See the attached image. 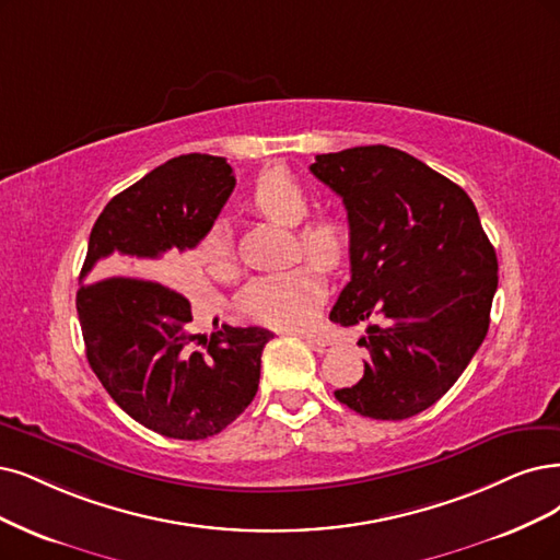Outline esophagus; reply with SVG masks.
Segmentation results:
<instances>
[{"label":"esophagus","instance_id":"1","mask_svg":"<svg viewBox=\"0 0 560 560\" xmlns=\"http://www.w3.org/2000/svg\"><path fill=\"white\" fill-rule=\"evenodd\" d=\"M302 341L312 346L316 353H327V350H332V341L320 335H302Z\"/></svg>","mask_w":560,"mask_h":560}]
</instances>
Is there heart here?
Here are the masks:
<instances>
[{
	"mask_svg": "<svg viewBox=\"0 0 560 560\" xmlns=\"http://www.w3.org/2000/svg\"><path fill=\"white\" fill-rule=\"evenodd\" d=\"M252 205L267 219L283 225L298 226L300 248L327 269H337L350 254V225L337 214H308L306 186L285 168H267L258 175L252 189ZM198 260L217 277H231L235 272V246L231 231L223 223L212 225L200 240ZM327 298V283L315 262H300L256 277L244 288L242 308L248 318L258 323L298 329L312 323Z\"/></svg>",
	"mask_w": 560,
	"mask_h": 560,
	"instance_id": "1",
	"label": "heart"
}]
</instances>
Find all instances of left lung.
Wrapping results in <instances>:
<instances>
[{"label":"left lung","instance_id":"obj_1","mask_svg":"<svg viewBox=\"0 0 560 560\" xmlns=\"http://www.w3.org/2000/svg\"><path fill=\"white\" fill-rule=\"evenodd\" d=\"M312 173L341 196L350 281L329 312L366 325L369 362L337 389L350 410L406 420L457 383L487 337L499 260L468 194L387 144L318 154Z\"/></svg>","mask_w":560,"mask_h":560}]
</instances>
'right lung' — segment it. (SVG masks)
Returning a JSON list of instances; mask_svg holds the SVG:
<instances>
[{"label": "right lung", "mask_w": 560, "mask_h": 560, "mask_svg": "<svg viewBox=\"0 0 560 560\" xmlns=\"http://www.w3.org/2000/svg\"><path fill=\"white\" fill-rule=\"evenodd\" d=\"M233 189L223 156L165 161L106 205L80 272L75 308L92 371L127 416L168 439H210L240 418L275 337L262 327L223 325L196 348L191 302L152 281L165 254L202 240Z\"/></svg>", "instance_id": "add662e5"}]
</instances>
